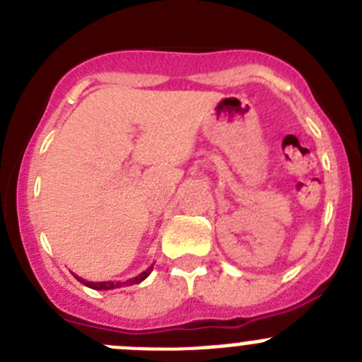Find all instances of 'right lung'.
<instances>
[{
    "instance_id": "add662e5",
    "label": "right lung",
    "mask_w": 362,
    "mask_h": 362,
    "mask_svg": "<svg viewBox=\"0 0 362 362\" xmlns=\"http://www.w3.org/2000/svg\"><path fill=\"white\" fill-rule=\"evenodd\" d=\"M152 268H154V266H151V268H147L144 273H140V275H138V276H134V279L126 280V282H87V280L78 279V276H76V275H75V279L78 280V282H82L83 286L90 287V289H96V291H110V289H119V287H124V286H133V284H140L141 280H145L148 275H151Z\"/></svg>"
}]
</instances>
